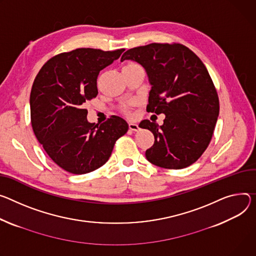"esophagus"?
<instances>
[{
    "instance_id": "obj_1",
    "label": "esophagus",
    "mask_w": 256,
    "mask_h": 256,
    "mask_svg": "<svg viewBox=\"0 0 256 256\" xmlns=\"http://www.w3.org/2000/svg\"><path fill=\"white\" fill-rule=\"evenodd\" d=\"M128 128H130V130H134V132H136L138 128H138V124H134V122H130Z\"/></svg>"
}]
</instances>
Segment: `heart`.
<instances>
[{
  "label": "heart",
  "mask_w": 256,
  "mask_h": 256,
  "mask_svg": "<svg viewBox=\"0 0 256 256\" xmlns=\"http://www.w3.org/2000/svg\"><path fill=\"white\" fill-rule=\"evenodd\" d=\"M128 65H136V64H134V63H130V64H128ZM128 65H126V66H128Z\"/></svg>",
  "instance_id": "1"
}]
</instances>
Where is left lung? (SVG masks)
Here are the masks:
<instances>
[{
    "instance_id": "left-lung-1",
    "label": "left lung",
    "mask_w": 256,
    "mask_h": 256,
    "mask_svg": "<svg viewBox=\"0 0 256 256\" xmlns=\"http://www.w3.org/2000/svg\"><path fill=\"white\" fill-rule=\"evenodd\" d=\"M143 66L148 76V112L164 113V124L143 120L138 124L154 134L146 151L152 164L180 170L202 155L210 143L220 113L214 82L199 57L180 44H150L128 50L122 61Z\"/></svg>"
}]
</instances>
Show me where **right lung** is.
I'll return each mask as SVG.
<instances>
[{"label": "right lung", "mask_w": 256, "mask_h": 256, "mask_svg": "<svg viewBox=\"0 0 256 256\" xmlns=\"http://www.w3.org/2000/svg\"><path fill=\"white\" fill-rule=\"evenodd\" d=\"M124 49L82 48L51 58L38 72L30 92L32 126L38 141L64 170L84 174L108 161L114 144L128 130L120 116L101 124L88 122L86 101L98 95L99 72Z\"/></svg>", "instance_id": "add662e5"}]
</instances>
